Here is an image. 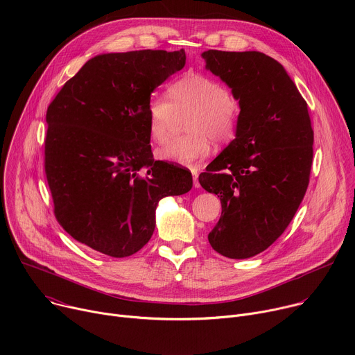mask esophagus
Here are the masks:
<instances>
[{"label": "esophagus", "instance_id": "1", "mask_svg": "<svg viewBox=\"0 0 355 355\" xmlns=\"http://www.w3.org/2000/svg\"><path fill=\"white\" fill-rule=\"evenodd\" d=\"M192 178H193V187H195V188H199L200 184H199V181H198V171H196V170H192Z\"/></svg>", "mask_w": 355, "mask_h": 355}]
</instances>
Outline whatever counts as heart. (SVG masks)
I'll return each mask as SVG.
<instances>
[{"label":"heart","instance_id":"obj_1","mask_svg":"<svg viewBox=\"0 0 355 355\" xmlns=\"http://www.w3.org/2000/svg\"><path fill=\"white\" fill-rule=\"evenodd\" d=\"M168 96L170 101L163 96L150 99L147 105L150 137L164 143L170 136L175 114L184 111H192L185 128L189 135L160 147L156 151L157 159L196 167L209 156L211 139L223 143L234 136L239 108L222 83L199 73L188 74L170 87Z\"/></svg>","mask_w":355,"mask_h":355}]
</instances>
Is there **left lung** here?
<instances>
[{"label": "left lung", "mask_w": 355, "mask_h": 355, "mask_svg": "<svg viewBox=\"0 0 355 355\" xmlns=\"http://www.w3.org/2000/svg\"><path fill=\"white\" fill-rule=\"evenodd\" d=\"M202 58L240 107L236 137L199 175L222 202L208 240L227 259H250L284 233L305 196L313 159L308 104L282 64L261 52Z\"/></svg>", "instance_id": "left-lung-1"}]
</instances>
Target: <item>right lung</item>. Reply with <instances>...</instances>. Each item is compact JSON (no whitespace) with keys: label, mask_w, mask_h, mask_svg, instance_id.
Returning a JSON list of instances; mask_svg holds the SVG:
<instances>
[{"label":"right lung","mask_w":355,"mask_h":355,"mask_svg":"<svg viewBox=\"0 0 355 355\" xmlns=\"http://www.w3.org/2000/svg\"><path fill=\"white\" fill-rule=\"evenodd\" d=\"M185 59L184 49L98 55L47 108L44 171L56 219L103 254H135L153 236L160 199L192 188L188 170L153 159L147 125L151 92Z\"/></svg>","instance_id":"1"}]
</instances>
